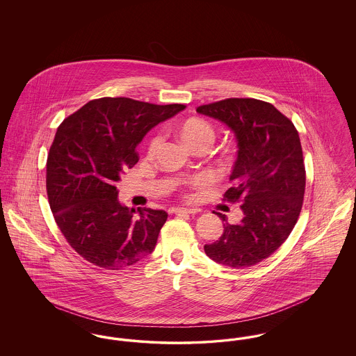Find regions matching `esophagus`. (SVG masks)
<instances>
[{
    "label": "esophagus",
    "instance_id": "esophagus-1",
    "mask_svg": "<svg viewBox=\"0 0 356 356\" xmlns=\"http://www.w3.org/2000/svg\"><path fill=\"white\" fill-rule=\"evenodd\" d=\"M172 213H176V215H183V213H188V215H195L197 212V209H191V208H181V207H177V208H172L170 209Z\"/></svg>",
    "mask_w": 356,
    "mask_h": 356
}]
</instances>
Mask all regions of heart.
<instances>
[{
	"label": "heart",
	"instance_id": "1",
	"mask_svg": "<svg viewBox=\"0 0 356 356\" xmlns=\"http://www.w3.org/2000/svg\"><path fill=\"white\" fill-rule=\"evenodd\" d=\"M176 134L184 143L186 148L193 149L196 147H208L215 141V129L213 127L203 119L191 118L183 120L176 125ZM160 136H153L148 144V152L154 153L160 147Z\"/></svg>",
	"mask_w": 356,
	"mask_h": 356
}]
</instances>
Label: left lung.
Returning a JSON list of instances; mask_svg holds the SVG:
<instances>
[{
  "label": "left lung",
  "mask_w": 356,
  "mask_h": 356,
  "mask_svg": "<svg viewBox=\"0 0 356 356\" xmlns=\"http://www.w3.org/2000/svg\"><path fill=\"white\" fill-rule=\"evenodd\" d=\"M197 113L224 122L236 137L237 157L224 200L240 202L243 219L229 224L204 251L213 261L247 268L270 257L299 219L305 168L299 134L270 102L227 99L202 105Z\"/></svg>",
  "instance_id": "left-lung-1"
}]
</instances>
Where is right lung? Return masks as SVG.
Returning <instances> with one entry per match:
<instances>
[{
    "label": "right lung",
    "mask_w": 356,
    "mask_h": 356,
    "mask_svg": "<svg viewBox=\"0 0 356 356\" xmlns=\"http://www.w3.org/2000/svg\"><path fill=\"white\" fill-rule=\"evenodd\" d=\"M184 109L102 97L58 127L47 161L48 199L60 231L86 261L119 271L152 254L168 213L144 208L136 215L120 203L116 184L138 161L144 136Z\"/></svg>",
    "instance_id": "right-lung-1"
}]
</instances>
